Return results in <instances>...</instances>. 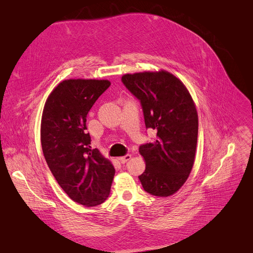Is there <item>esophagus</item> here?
<instances>
[{"mask_svg":"<svg viewBox=\"0 0 253 253\" xmlns=\"http://www.w3.org/2000/svg\"><path fill=\"white\" fill-rule=\"evenodd\" d=\"M130 159H131V155H126V156H123V157H120L119 159H118V160L120 161V162H121L122 164H124V163H126L127 161H129L130 160Z\"/></svg>","mask_w":253,"mask_h":253,"instance_id":"obj_1","label":"esophagus"}]
</instances>
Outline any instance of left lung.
I'll return each instance as SVG.
<instances>
[{
  "instance_id": "left-lung-1",
  "label": "left lung",
  "mask_w": 253,
  "mask_h": 253,
  "mask_svg": "<svg viewBox=\"0 0 253 253\" xmlns=\"http://www.w3.org/2000/svg\"><path fill=\"white\" fill-rule=\"evenodd\" d=\"M122 82L140 100L145 127L157 130L155 141L139 147L145 170L138 178L145 192L169 197L187 181L194 166L196 104L180 80L164 70L125 74Z\"/></svg>"
}]
</instances>
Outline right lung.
<instances>
[{"label": "right lung", "mask_w": 253, "mask_h": 253, "mask_svg": "<svg viewBox=\"0 0 253 253\" xmlns=\"http://www.w3.org/2000/svg\"><path fill=\"white\" fill-rule=\"evenodd\" d=\"M110 85L109 80H64L49 94L42 114L45 160L65 194L86 207L108 199L115 175L109 159L91 150L86 132L88 112Z\"/></svg>", "instance_id": "obj_1"}]
</instances>
